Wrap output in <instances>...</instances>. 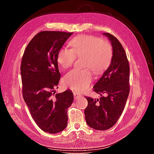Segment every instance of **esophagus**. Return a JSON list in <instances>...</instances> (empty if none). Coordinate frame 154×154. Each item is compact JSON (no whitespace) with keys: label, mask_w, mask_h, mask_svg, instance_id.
I'll use <instances>...</instances> for the list:
<instances>
[{"label":"esophagus","mask_w":154,"mask_h":154,"mask_svg":"<svg viewBox=\"0 0 154 154\" xmlns=\"http://www.w3.org/2000/svg\"><path fill=\"white\" fill-rule=\"evenodd\" d=\"M74 100H76L80 99V97H82V95L80 94H78V93L74 92Z\"/></svg>","instance_id":"obj_1"}]
</instances>
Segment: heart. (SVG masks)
Masks as SVG:
<instances>
[{
    "mask_svg": "<svg viewBox=\"0 0 154 154\" xmlns=\"http://www.w3.org/2000/svg\"><path fill=\"white\" fill-rule=\"evenodd\" d=\"M71 49L62 48L57 54V62L63 69H67L74 63L76 56L84 57L83 67L90 68L95 74L105 71L110 66L113 50L107 41L92 35H80L69 42ZM90 69H73L65 75L63 83L71 89L81 92L90 85L92 81Z\"/></svg>",
    "mask_w": 154,
    "mask_h": 154,
    "instance_id": "1",
    "label": "heart"
}]
</instances>
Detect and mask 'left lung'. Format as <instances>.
I'll return each mask as SVG.
<instances>
[{"mask_svg": "<svg viewBox=\"0 0 154 154\" xmlns=\"http://www.w3.org/2000/svg\"><path fill=\"white\" fill-rule=\"evenodd\" d=\"M113 50L110 66L94 85L100 99L86 97L88 105L84 113L87 125L97 130L112 127L122 114L130 92V67L125 51L114 36L104 32ZM103 94L106 96L103 97Z\"/></svg>", "mask_w": 154, "mask_h": 154, "instance_id": "left-lung-1", "label": "left lung"}]
</instances>
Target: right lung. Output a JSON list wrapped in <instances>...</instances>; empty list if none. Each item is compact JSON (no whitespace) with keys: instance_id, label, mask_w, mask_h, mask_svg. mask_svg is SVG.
<instances>
[{"instance_id":"obj_1","label":"right lung","mask_w":154,"mask_h":154,"mask_svg":"<svg viewBox=\"0 0 154 154\" xmlns=\"http://www.w3.org/2000/svg\"><path fill=\"white\" fill-rule=\"evenodd\" d=\"M72 34L41 31L29 42L22 59L23 97L35 123L49 134H57L66 128L67 109L74 100L70 90L54 94L61 77L57 54Z\"/></svg>"}]
</instances>
